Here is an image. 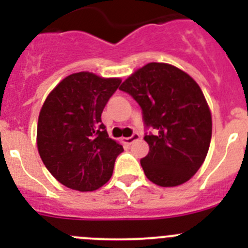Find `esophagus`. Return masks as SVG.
Wrapping results in <instances>:
<instances>
[{"instance_id":"1","label":"esophagus","mask_w":248,"mask_h":248,"mask_svg":"<svg viewBox=\"0 0 248 248\" xmlns=\"http://www.w3.org/2000/svg\"><path fill=\"white\" fill-rule=\"evenodd\" d=\"M138 139H139V134L134 133V134L130 135V137L123 138V141H124V143H125V144H129V145H130L131 143H134L135 140H138Z\"/></svg>"}]
</instances>
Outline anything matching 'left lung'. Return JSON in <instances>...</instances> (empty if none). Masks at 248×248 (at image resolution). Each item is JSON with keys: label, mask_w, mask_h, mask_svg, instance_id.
<instances>
[{"label": "left lung", "mask_w": 248, "mask_h": 248, "mask_svg": "<svg viewBox=\"0 0 248 248\" xmlns=\"http://www.w3.org/2000/svg\"><path fill=\"white\" fill-rule=\"evenodd\" d=\"M143 113L149 153L140 160L146 177L164 187L190 180L209 151L212 120L200 87L166 63H148L120 85Z\"/></svg>", "instance_id": "obj_1"}]
</instances>
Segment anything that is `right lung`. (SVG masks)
I'll use <instances>...</instances> for the list:
<instances>
[{
    "instance_id": "1",
    "label": "right lung",
    "mask_w": 248,
    "mask_h": 248,
    "mask_svg": "<svg viewBox=\"0 0 248 248\" xmlns=\"http://www.w3.org/2000/svg\"><path fill=\"white\" fill-rule=\"evenodd\" d=\"M122 80L89 72L68 76L43 104L37 146L43 164L69 189L93 191L111 177L123 146L110 139L102 113Z\"/></svg>"
}]
</instances>
